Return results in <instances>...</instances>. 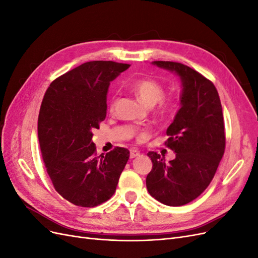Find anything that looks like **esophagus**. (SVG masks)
<instances>
[{"label": "esophagus", "instance_id": "34e87169", "mask_svg": "<svg viewBox=\"0 0 258 258\" xmlns=\"http://www.w3.org/2000/svg\"><path fill=\"white\" fill-rule=\"evenodd\" d=\"M140 156V152L137 150V148H134V150L130 151V158H136Z\"/></svg>", "mask_w": 258, "mask_h": 258}]
</instances>
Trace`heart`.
Segmentation results:
<instances>
[{
	"mask_svg": "<svg viewBox=\"0 0 258 258\" xmlns=\"http://www.w3.org/2000/svg\"><path fill=\"white\" fill-rule=\"evenodd\" d=\"M131 88L137 93V96L141 99L143 103L148 106H153L158 103L156 108V114L161 117H167L172 114L177 106L176 97L169 96L163 97L165 95V86L158 81L154 79H140L131 84ZM118 98L113 96L110 101V110L114 112Z\"/></svg>",
	"mask_w": 258,
	"mask_h": 258,
	"instance_id": "1",
	"label": "heart"
}]
</instances>
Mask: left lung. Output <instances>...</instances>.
Segmentation results:
<instances>
[{
    "label": "left lung",
    "mask_w": 258,
    "mask_h": 258,
    "mask_svg": "<svg viewBox=\"0 0 258 258\" xmlns=\"http://www.w3.org/2000/svg\"><path fill=\"white\" fill-rule=\"evenodd\" d=\"M153 64L176 73L183 90L182 106L167 129L166 145L175 158L166 163L159 154L148 152L153 168L146 187L161 204L179 207L206 190L222 160L226 145L222 104L214 84L196 70L172 61Z\"/></svg>",
    "instance_id": "8db88e82"
}]
</instances>
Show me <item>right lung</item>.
Masks as SVG:
<instances>
[{
	"label": "right lung",
	"mask_w": 258,
	"mask_h": 258,
	"mask_svg": "<svg viewBox=\"0 0 258 258\" xmlns=\"http://www.w3.org/2000/svg\"><path fill=\"white\" fill-rule=\"evenodd\" d=\"M130 67L89 61L54 80L46 90L37 135L54 189L71 204L92 208L110 199L129 159L127 148L97 156L92 131L106 116L110 82Z\"/></svg>",
	"instance_id": "right-lung-1"
}]
</instances>
